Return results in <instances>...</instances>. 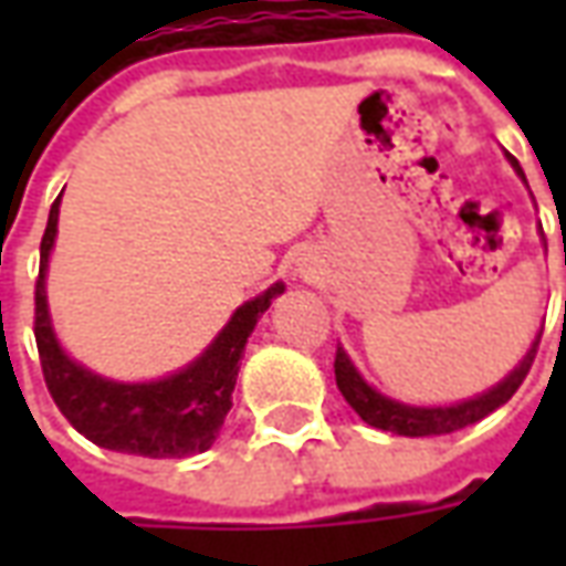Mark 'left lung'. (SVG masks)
<instances>
[{"instance_id":"8db88e82","label":"left lung","mask_w":566,"mask_h":566,"mask_svg":"<svg viewBox=\"0 0 566 566\" xmlns=\"http://www.w3.org/2000/svg\"><path fill=\"white\" fill-rule=\"evenodd\" d=\"M512 166L518 169V163L515 160H512ZM518 172H522V169H518ZM536 348H539V336H536V343L531 345V352L524 355L522 364L512 369L510 376L500 381L497 388H491L488 394H479L473 400H463V403L433 406V409L397 403V400H388V397H381L379 391H373L367 381L360 379V373H357L355 364L348 360V355H345L343 348H336L333 369H336V385H339V391H343V397L348 400V406H352L369 427L391 430V433H400V437H442V433H454V430H461V427H470L475 424V421H482V418L491 416L494 409H500V406L506 403L512 394L522 388V381L527 379L531 364H534L536 357Z\"/></svg>"}]
</instances>
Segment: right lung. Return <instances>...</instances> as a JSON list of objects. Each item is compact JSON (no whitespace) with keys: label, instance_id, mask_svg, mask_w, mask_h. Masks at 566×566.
Listing matches in <instances>:
<instances>
[{"label":"right lung","instance_id":"add662e5","mask_svg":"<svg viewBox=\"0 0 566 566\" xmlns=\"http://www.w3.org/2000/svg\"><path fill=\"white\" fill-rule=\"evenodd\" d=\"M63 197V193H60ZM60 197L51 206L48 227L42 235V258L35 279V345L42 360V376L56 409L69 418V424L96 446L112 451H127L142 458H187L211 449L221 433L223 418L233 406V388L245 343L258 318L270 308L284 284H272L245 306L235 308L230 324L218 333V339L197 357L193 364L169 379L145 381V385H120L91 369L78 367L63 355L48 318L44 300V270L48 254L54 248Z\"/></svg>","mask_w":566,"mask_h":566}]
</instances>
